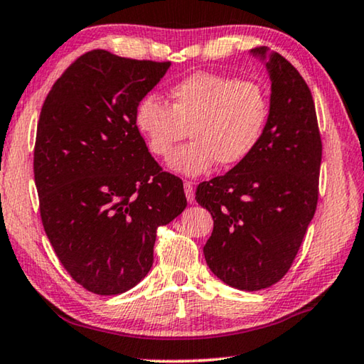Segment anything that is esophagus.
Listing matches in <instances>:
<instances>
[{
	"label": "esophagus",
	"mask_w": 364,
	"mask_h": 364,
	"mask_svg": "<svg viewBox=\"0 0 364 364\" xmlns=\"http://www.w3.org/2000/svg\"><path fill=\"white\" fill-rule=\"evenodd\" d=\"M183 190H186V197H187V200L190 201V203H192V201L195 200L193 182H190V181H186V182H183Z\"/></svg>",
	"instance_id": "esophagus-1"
}]
</instances>
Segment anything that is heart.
Instances as JSON below:
<instances>
[{
	"label": "heart",
	"instance_id": "obj_1",
	"mask_svg": "<svg viewBox=\"0 0 364 364\" xmlns=\"http://www.w3.org/2000/svg\"><path fill=\"white\" fill-rule=\"evenodd\" d=\"M268 110V96L259 82L201 71L172 86L167 104L144 97L136 105L135 127L151 153L163 159L188 129L193 141L172 155L169 167L200 176L215 163H242L264 133Z\"/></svg>",
	"mask_w": 364,
	"mask_h": 364
}]
</instances>
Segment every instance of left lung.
<instances>
[{
  "mask_svg": "<svg viewBox=\"0 0 364 364\" xmlns=\"http://www.w3.org/2000/svg\"><path fill=\"white\" fill-rule=\"evenodd\" d=\"M252 55L264 60L265 47ZM270 112L255 149L225 176L201 182L195 200L213 216L203 254L226 284L259 291L291 267L318 198L322 141L314 100L282 55L267 61Z\"/></svg>",
  "mask_w": 364,
  "mask_h": 364,
  "instance_id": "obj_1",
  "label": "left lung"
}]
</instances>
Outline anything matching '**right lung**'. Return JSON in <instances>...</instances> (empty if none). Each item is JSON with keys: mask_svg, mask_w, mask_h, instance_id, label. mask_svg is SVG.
<instances>
[{"mask_svg": "<svg viewBox=\"0 0 364 364\" xmlns=\"http://www.w3.org/2000/svg\"><path fill=\"white\" fill-rule=\"evenodd\" d=\"M169 61L81 55L50 89L33 149L41 218L76 283L125 293L153 267L156 231L186 210L178 177L164 172L135 127V110Z\"/></svg>", "mask_w": 364, "mask_h": 364, "instance_id": "add662e5", "label": "right lung"}]
</instances>
